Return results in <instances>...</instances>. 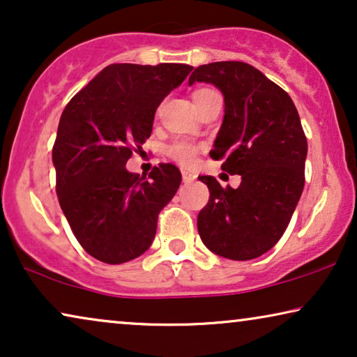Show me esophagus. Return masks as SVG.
I'll return each instance as SVG.
<instances>
[{"label":"esophagus","mask_w":357,"mask_h":357,"mask_svg":"<svg viewBox=\"0 0 357 357\" xmlns=\"http://www.w3.org/2000/svg\"><path fill=\"white\" fill-rule=\"evenodd\" d=\"M182 180H183L185 183L193 182V180H197V174L188 172V170H182Z\"/></svg>","instance_id":"34e87169"}]
</instances>
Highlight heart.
<instances>
[{"instance_id": "obj_1", "label": "heart", "mask_w": 357, "mask_h": 357, "mask_svg": "<svg viewBox=\"0 0 357 357\" xmlns=\"http://www.w3.org/2000/svg\"><path fill=\"white\" fill-rule=\"evenodd\" d=\"M211 89H197L193 92V100H197L198 97L204 96ZM198 153H199L198 146L185 139L172 141V143L165 148V154H167L172 160H175V162L183 165V167H192V165H195V162H197L198 159Z\"/></svg>"}]
</instances>
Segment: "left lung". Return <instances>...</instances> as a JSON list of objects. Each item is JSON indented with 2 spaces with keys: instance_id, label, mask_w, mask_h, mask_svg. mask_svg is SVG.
<instances>
[{
  "instance_id": "obj_1",
  "label": "left lung",
  "mask_w": 357,
  "mask_h": 357,
  "mask_svg": "<svg viewBox=\"0 0 357 357\" xmlns=\"http://www.w3.org/2000/svg\"><path fill=\"white\" fill-rule=\"evenodd\" d=\"M211 82L221 89L226 114L211 158L242 177L224 188L203 175L208 204L198 214L204 245L229 260H252L278 243L289 224L305 182L307 138L289 94L242 61L195 68L188 84Z\"/></svg>"
}]
</instances>
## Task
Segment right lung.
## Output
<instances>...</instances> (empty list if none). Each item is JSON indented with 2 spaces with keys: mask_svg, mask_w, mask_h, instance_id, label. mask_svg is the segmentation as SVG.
Here are the masks:
<instances>
[{
  "mask_svg": "<svg viewBox=\"0 0 357 357\" xmlns=\"http://www.w3.org/2000/svg\"><path fill=\"white\" fill-rule=\"evenodd\" d=\"M192 70L115 63L63 110L52 149L56 197L77 242L99 261L120 265L143 255L160 209L177 193L182 174L174 164H159L148 178L125 164L151 136L160 102Z\"/></svg>",
  "mask_w": 357,
  "mask_h": 357,
  "instance_id": "obj_1",
  "label": "right lung"
}]
</instances>
